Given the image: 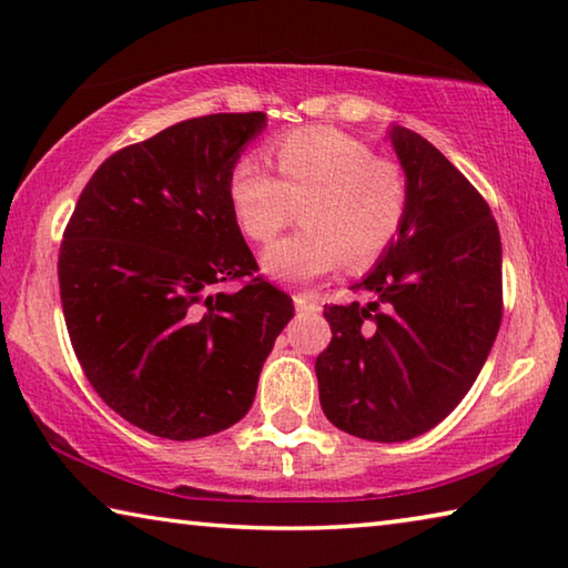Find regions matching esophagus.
<instances>
[{"instance_id":"esophagus-1","label":"esophagus","mask_w":568,"mask_h":568,"mask_svg":"<svg viewBox=\"0 0 568 568\" xmlns=\"http://www.w3.org/2000/svg\"><path fill=\"white\" fill-rule=\"evenodd\" d=\"M293 301L301 313H321V301L313 293H295Z\"/></svg>"}]
</instances>
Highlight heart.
Returning a JSON list of instances; mask_svg holds the SVG:
<instances>
[{"mask_svg":"<svg viewBox=\"0 0 568 568\" xmlns=\"http://www.w3.org/2000/svg\"><path fill=\"white\" fill-rule=\"evenodd\" d=\"M273 160L281 178L245 158L233 168L227 190L237 225L255 243L291 225L301 205L305 227L263 253V267L277 281H318L345 261L363 271L406 227V172L361 138L333 128L295 130L275 140Z\"/></svg>","mask_w":568,"mask_h":568,"instance_id":"heart-1","label":"heart"}]
</instances>
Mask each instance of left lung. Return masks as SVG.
I'll return each mask as SVG.
<instances>
[{
  "label": "left lung",
  "instance_id": "left-lung-1",
  "mask_svg": "<svg viewBox=\"0 0 568 568\" xmlns=\"http://www.w3.org/2000/svg\"><path fill=\"white\" fill-rule=\"evenodd\" d=\"M410 185L403 233L353 285L371 303L325 305L321 406L351 436L396 444L454 410L491 353L504 315L501 235L484 195L426 138L393 128Z\"/></svg>",
  "mask_w": 568,
  "mask_h": 568
}]
</instances>
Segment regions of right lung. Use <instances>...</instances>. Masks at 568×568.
<instances>
[{"label": "right lung", "instance_id": "add662e5", "mask_svg": "<svg viewBox=\"0 0 568 568\" xmlns=\"http://www.w3.org/2000/svg\"><path fill=\"white\" fill-rule=\"evenodd\" d=\"M263 112L192 118L94 170L60 247L67 333L84 376L132 426L170 440L253 406L293 297L257 275L230 175ZM240 282L233 294L219 287Z\"/></svg>", "mask_w": 568, "mask_h": 568}]
</instances>
